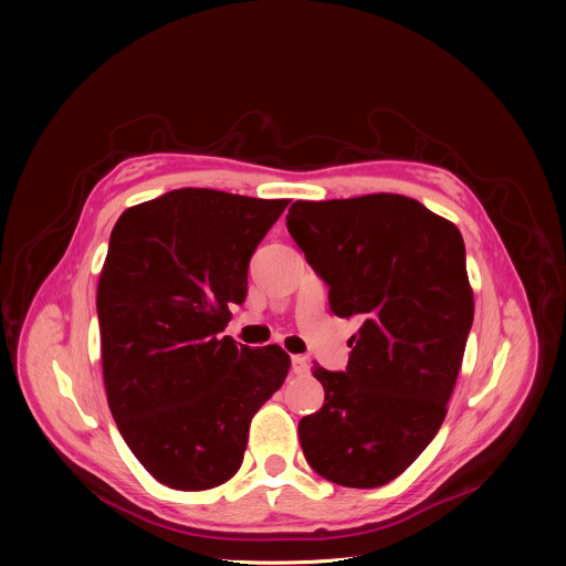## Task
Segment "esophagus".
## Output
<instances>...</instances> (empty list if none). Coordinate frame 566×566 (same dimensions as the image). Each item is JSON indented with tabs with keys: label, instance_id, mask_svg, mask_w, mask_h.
<instances>
[{
	"label": "esophagus",
	"instance_id": "1",
	"mask_svg": "<svg viewBox=\"0 0 566 566\" xmlns=\"http://www.w3.org/2000/svg\"><path fill=\"white\" fill-rule=\"evenodd\" d=\"M291 371H293L295 376L310 374V360L305 358V355H293V358H291Z\"/></svg>",
	"mask_w": 566,
	"mask_h": 566
}]
</instances>
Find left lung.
Instances as JSON below:
<instances>
[{
    "instance_id": "left-lung-1",
    "label": "left lung",
    "mask_w": 566,
    "mask_h": 566,
    "mask_svg": "<svg viewBox=\"0 0 566 566\" xmlns=\"http://www.w3.org/2000/svg\"><path fill=\"white\" fill-rule=\"evenodd\" d=\"M286 227L333 314L360 321L346 371L314 365L325 403L298 424L305 459L339 486H382L448 415L474 314L461 231L388 192L293 201Z\"/></svg>"
}]
</instances>
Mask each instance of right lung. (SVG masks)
<instances>
[{
  "label": "right lung",
  "mask_w": 566,
  "mask_h": 566,
  "mask_svg": "<svg viewBox=\"0 0 566 566\" xmlns=\"http://www.w3.org/2000/svg\"><path fill=\"white\" fill-rule=\"evenodd\" d=\"M286 206L181 188L128 208L112 229L96 298L107 403L130 452L169 489L231 480L254 412L289 374L280 346L238 348L220 335Z\"/></svg>",
  "instance_id": "obj_1"
}]
</instances>
